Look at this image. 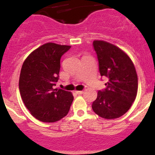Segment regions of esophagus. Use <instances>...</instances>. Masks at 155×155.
Instances as JSON below:
<instances>
[{
	"label": "esophagus",
	"mask_w": 155,
	"mask_h": 155,
	"mask_svg": "<svg viewBox=\"0 0 155 155\" xmlns=\"http://www.w3.org/2000/svg\"><path fill=\"white\" fill-rule=\"evenodd\" d=\"M76 93L78 94H81L84 93V91H76Z\"/></svg>",
	"instance_id": "34e87169"
}]
</instances>
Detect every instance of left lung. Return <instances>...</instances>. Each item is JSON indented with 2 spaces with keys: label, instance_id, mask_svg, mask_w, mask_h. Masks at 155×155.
<instances>
[{
  "label": "left lung",
  "instance_id": "left-lung-1",
  "mask_svg": "<svg viewBox=\"0 0 155 155\" xmlns=\"http://www.w3.org/2000/svg\"><path fill=\"white\" fill-rule=\"evenodd\" d=\"M101 76L106 77V88L98 91L93 111L104 119L113 120L125 114L137 97L138 79L131 59L125 52L102 40L93 42Z\"/></svg>",
  "mask_w": 155,
  "mask_h": 155
}]
</instances>
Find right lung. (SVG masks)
I'll return each instance as SVG.
<instances>
[{
  "label": "right lung",
  "instance_id": "right-lung-1",
  "mask_svg": "<svg viewBox=\"0 0 155 155\" xmlns=\"http://www.w3.org/2000/svg\"><path fill=\"white\" fill-rule=\"evenodd\" d=\"M71 47L48 42L31 52L23 63L19 91L25 107L39 121L54 123L69 112L72 93L53 86L58 81L61 57Z\"/></svg>",
  "mask_w": 155,
  "mask_h": 155
}]
</instances>
